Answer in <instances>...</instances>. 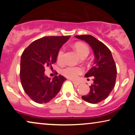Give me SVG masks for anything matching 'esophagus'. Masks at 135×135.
<instances>
[{"label":"esophagus","mask_w":135,"mask_h":135,"mask_svg":"<svg viewBox=\"0 0 135 135\" xmlns=\"http://www.w3.org/2000/svg\"><path fill=\"white\" fill-rule=\"evenodd\" d=\"M72 82H73V83L74 84L77 85V86H78V85H79L80 84V82H78V81H75V80H73Z\"/></svg>","instance_id":"34e87169"}]
</instances>
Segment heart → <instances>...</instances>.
<instances>
[{"label": "heart", "mask_w": 135, "mask_h": 135, "mask_svg": "<svg viewBox=\"0 0 135 135\" xmlns=\"http://www.w3.org/2000/svg\"><path fill=\"white\" fill-rule=\"evenodd\" d=\"M74 48L80 56L86 57L89 52V49L86 44L83 42H77L74 44ZM57 61L60 64L65 62V49L61 48L57 54ZM84 72V69L80 66H68L61 70V74L63 76L70 79H76L77 77Z\"/></svg>", "instance_id": "heart-1"}]
</instances>
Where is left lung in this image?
<instances>
[{"mask_svg": "<svg viewBox=\"0 0 135 135\" xmlns=\"http://www.w3.org/2000/svg\"><path fill=\"white\" fill-rule=\"evenodd\" d=\"M75 37L86 41L92 47L94 53V66L85 75L93 77L90 91L82 98L90 103H98L106 99L115 84L117 68L112 53L105 45L90 35H75Z\"/></svg>", "mask_w": 135, "mask_h": 135, "instance_id": "obj_1", "label": "left lung"}]
</instances>
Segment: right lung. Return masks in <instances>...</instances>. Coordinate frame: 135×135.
Here are the masks:
<instances>
[{
    "instance_id": "add662e5",
    "label": "right lung",
    "mask_w": 135,
    "mask_h": 135,
    "mask_svg": "<svg viewBox=\"0 0 135 135\" xmlns=\"http://www.w3.org/2000/svg\"><path fill=\"white\" fill-rule=\"evenodd\" d=\"M69 38L70 36L44 37L34 41L23 51L20 62V80L25 92L33 102L46 103L60 91L66 79L58 75L51 79L45 75V68L52 69L59 50Z\"/></svg>"
}]
</instances>
